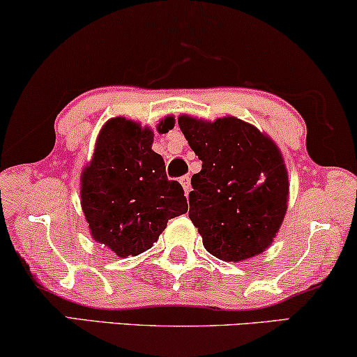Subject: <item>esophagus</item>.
I'll return each instance as SVG.
<instances>
[{"label":"esophagus","instance_id":"1","mask_svg":"<svg viewBox=\"0 0 357 357\" xmlns=\"http://www.w3.org/2000/svg\"><path fill=\"white\" fill-rule=\"evenodd\" d=\"M180 183H182V187L185 190V193H190V190H192V178L188 177V175H183L182 178H180Z\"/></svg>","mask_w":357,"mask_h":357}]
</instances>
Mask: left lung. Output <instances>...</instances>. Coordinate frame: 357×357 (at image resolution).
<instances>
[{
    "label": "left lung",
    "instance_id": "1",
    "mask_svg": "<svg viewBox=\"0 0 357 357\" xmlns=\"http://www.w3.org/2000/svg\"><path fill=\"white\" fill-rule=\"evenodd\" d=\"M178 126L202 160L192 177L188 216L219 260L241 261L270 245L287 209V170L280 149L255 126L224 116L182 115Z\"/></svg>",
    "mask_w": 357,
    "mask_h": 357
}]
</instances>
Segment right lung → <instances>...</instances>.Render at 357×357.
Returning a JSON list of instances; mask_svg holds the SVG:
<instances>
[{"label": "right lung", "instance_id": "add662e5", "mask_svg": "<svg viewBox=\"0 0 357 357\" xmlns=\"http://www.w3.org/2000/svg\"><path fill=\"white\" fill-rule=\"evenodd\" d=\"M170 128L174 119L167 116L158 130ZM153 136L131 120H109L81 177V204L92 237L121 258L148 250L169 219L188 211L182 185L167 178L162 155L151 149Z\"/></svg>", "mask_w": 357, "mask_h": 357}]
</instances>
